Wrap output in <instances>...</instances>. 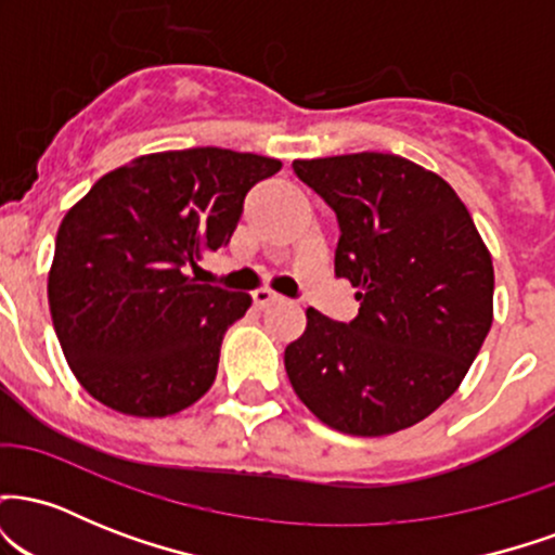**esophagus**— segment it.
Masks as SVG:
<instances>
[{
	"mask_svg": "<svg viewBox=\"0 0 555 555\" xmlns=\"http://www.w3.org/2000/svg\"><path fill=\"white\" fill-rule=\"evenodd\" d=\"M284 177H289V167H284Z\"/></svg>",
	"mask_w": 555,
	"mask_h": 555,
	"instance_id": "34e87169",
	"label": "esophagus"
}]
</instances>
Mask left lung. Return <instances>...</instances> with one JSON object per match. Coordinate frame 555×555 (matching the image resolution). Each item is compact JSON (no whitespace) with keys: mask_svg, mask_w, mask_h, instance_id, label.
Segmentation results:
<instances>
[{"mask_svg":"<svg viewBox=\"0 0 555 555\" xmlns=\"http://www.w3.org/2000/svg\"><path fill=\"white\" fill-rule=\"evenodd\" d=\"M279 169L276 158L227 149L167 151L109 171L69 208L49 308L93 399L167 417L214 386L221 339L253 299L203 258L229 245L245 195Z\"/></svg>","mask_w":555,"mask_h":555,"instance_id":"left-lung-1","label":"left lung"}]
</instances>
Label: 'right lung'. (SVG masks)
Wrapping results in <instances>:
<instances>
[{
  "label": "right lung",
  "instance_id": "right-lung-1",
  "mask_svg": "<svg viewBox=\"0 0 555 555\" xmlns=\"http://www.w3.org/2000/svg\"><path fill=\"white\" fill-rule=\"evenodd\" d=\"M334 208V273L354 286L349 323L308 310L284 352L295 393L328 428L388 436L436 412L493 323V260L460 195L391 154L295 162Z\"/></svg>",
  "mask_w": 555,
  "mask_h": 555
}]
</instances>
